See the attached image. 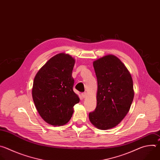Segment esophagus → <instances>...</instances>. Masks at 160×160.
<instances>
[{"mask_svg": "<svg viewBox=\"0 0 160 160\" xmlns=\"http://www.w3.org/2000/svg\"><path fill=\"white\" fill-rule=\"evenodd\" d=\"M81 96H82V97L83 98H86L87 97V96H88V94L86 93V92H82V94H81Z\"/></svg>", "mask_w": 160, "mask_h": 160, "instance_id": "esophagus-1", "label": "esophagus"}]
</instances>
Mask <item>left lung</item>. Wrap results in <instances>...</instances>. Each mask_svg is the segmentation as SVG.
I'll use <instances>...</instances> for the list:
<instances>
[{
  "instance_id": "8db88e82",
  "label": "left lung",
  "mask_w": 160,
  "mask_h": 160,
  "mask_svg": "<svg viewBox=\"0 0 160 160\" xmlns=\"http://www.w3.org/2000/svg\"><path fill=\"white\" fill-rule=\"evenodd\" d=\"M98 82L97 107L89 113L91 123L99 129L117 126L129 112L134 91L130 72L121 60L107 55L93 62Z\"/></svg>"
}]
</instances>
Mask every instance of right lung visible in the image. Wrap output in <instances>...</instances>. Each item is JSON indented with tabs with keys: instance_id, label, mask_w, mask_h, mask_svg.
Listing matches in <instances>:
<instances>
[{
	"instance_id": "add662e5",
	"label": "right lung",
	"mask_w": 160,
	"mask_h": 160,
	"mask_svg": "<svg viewBox=\"0 0 160 160\" xmlns=\"http://www.w3.org/2000/svg\"><path fill=\"white\" fill-rule=\"evenodd\" d=\"M74 63L70 55L57 54L35 77L32 88L34 103L42 118L52 125L66 124L72 116L73 107L79 102L73 91Z\"/></svg>"
}]
</instances>
